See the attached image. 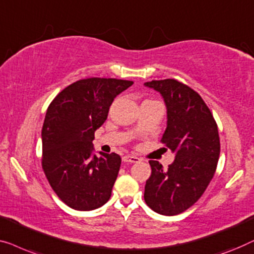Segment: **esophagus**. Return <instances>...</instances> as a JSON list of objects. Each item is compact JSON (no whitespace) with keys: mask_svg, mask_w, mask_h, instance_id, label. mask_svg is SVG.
Instances as JSON below:
<instances>
[{"mask_svg":"<svg viewBox=\"0 0 254 254\" xmlns=\"http://www.w3.org/2000/svg\"><path fill=\"white\" fill-rule=\"evenodd\" d=\"M123 161L124 162H127V163H134V162L140 161V159H139L138 156H135V155L127 154V155H124L123 156Z\"/></svg>","mask_w":254,"mask_h":254,"instance_id":"esophagus-1","label":"esophagus"}]
</instances>
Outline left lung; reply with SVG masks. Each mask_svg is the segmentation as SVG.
I'll return each instance as SVG.
<instances>
[{"mask_svg": "<svg viewBox=\"0 0 254 254\" xmlns=\"http://www.w3.org/2000/svg\"><path fill=\"white\" fill-rule=\"evenodd\" d=\"M146 86L161 93L167 106V128L161 142L176 153L163 169L151 160L152 174L144 199L162 215H177L198 201L215 174L220 137L213 114L197 92L176 79L152 80Z\"/></svg>", "mask_w": 254, "mask_h": 254, "instance_id": "obj_1", "label": "left lung"}]
</instances>
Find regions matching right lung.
<instances>
[{"mask_svg":"<svg viewBox=\"0 0 254 254\" xmlns=\"http://www.w3.org/2000/svg\"><path fill=\"white\" fill-rule=\"evenodd\" d=\"M132 84L116 78L80 79L61 91L48 107L41 166L57 197L71 208H99L112 195L121 156L102 152L92 156V141L114 99Z\"/></svg>","mask_w":254,"mask_h":254,"instance_id":"obj_1","label":"right lung"}]
</instances>
